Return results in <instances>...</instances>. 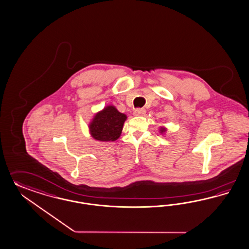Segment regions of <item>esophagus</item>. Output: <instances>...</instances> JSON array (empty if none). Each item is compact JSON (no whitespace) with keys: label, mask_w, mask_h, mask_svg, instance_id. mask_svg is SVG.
I'll use <instances>...</instances> for the list:
<instances>
[{"label":"esophagus","mask_w":249,"mask_h":249,"mask_svg":"<svg viewBox=\"0 0 249 249\" xmlns=\"http://www.w3.org/2000/svg\"><path fill=\"white\" fill-rule=\"evenodd\" d=\"M146 113V110L144 108H136L134 112H133V114L135 115V116H142V115H144Z\"/></svg>","instance_id":"esophagus-1"}]
</instances>
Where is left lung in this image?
I'll list each match as a JSON object with an SVG mask.
<instances>
[{
    "instance_id": "1",
    "label": "left lung",
    "mask_w": 249,
    "mask_h": 249,
    "mask_svg": "<svg viewBox=\"0 0 249 249\" xmlns=\"http://www.w3.org/2000/svg\"><path fill=\"white\" fill-rule=\"evenodd\" d=\"M164 130H165V129H163V128H161V130H160V131L163 133V132H164Z\"/></svg>"
}]
</instances>
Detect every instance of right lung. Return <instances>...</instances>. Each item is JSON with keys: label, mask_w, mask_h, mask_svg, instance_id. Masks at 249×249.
<instances>
[{"label": "right lung", "mask_w": 249, "mask_h": 249, "mask_svg": "<svg viewBox=\"0 0 249 249\" xmlns=\"http://www.w3.org/2000/svg\"><path fill=\"white\" fill-rule=\"evenodd\" d=\"M127 116L117 110L113 106H108L94 116L89 125L91 135L101 142H114L121 134L123 124Z\"/></svg>", "instance_id": "right-lung-1"}]
</instances>
